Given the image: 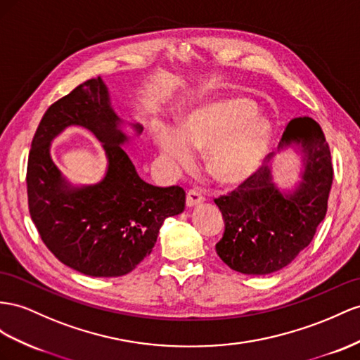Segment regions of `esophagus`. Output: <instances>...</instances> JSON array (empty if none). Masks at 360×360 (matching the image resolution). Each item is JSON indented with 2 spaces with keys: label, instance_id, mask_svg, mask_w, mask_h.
I'll use <instances>...</instances> for the list:
<instances>
[{
  "label": "esophagus",
  "instance_id": "esophagus-1",
  "mask_svg": "<svg viewBox=\"0 0 360 360\" xmlns=\"http://www.w3.org/2000/svg\"><path fill=\"white\" fill-rule=\"evenodd\" d=\"M204 196L200 195L199 191H196V190H188L187 191V199H186V204H187V207H196V205H199V204H202V202H204Z\"/></svg>",
  "mask_w": 360,
  "mask_h": 360
}]
</instances>
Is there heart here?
I'll use <instances>...</instances> for the list:
<instances>
[{"label": "heart", "instance_id": "1", "mask_svg": "<svg viewBox=\"0 0 360 360\" xmlns=\"http://www.w3.org/2000/svg\"><path fill=\"white\" fill-rule=\"evenodd\" d=\"M271 123L248 98H225L193 110L179 131L158 127L155 143L170 169H187L193 152H207L205 167L219 184L242 182L268 150Z\"/></svg>", "mask_w": 360, "mask_h": 360}]
</instances>
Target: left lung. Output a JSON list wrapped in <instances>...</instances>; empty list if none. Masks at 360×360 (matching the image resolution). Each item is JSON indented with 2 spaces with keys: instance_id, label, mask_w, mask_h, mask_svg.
Masks as SVG:
<instances>
[{
  "instance_id": "obj_1",
  "label": "left lung",
  "mask_w": 360,
  "mask_h": 360,
  "mask_svg": "<svg viewBox=\"0 0 360 360\" xmlns=\"http://www.w3.org/2000/svg\"><path fill=\"white\" fill-rule=\"evenodd\" d=\"M297 147L301 179L283 191L274 182L271 160L237 190L214 199L222 211L225 233L216 252L233 271L266 275L292 263L310 245L327 213L333 165L321 126L310 117L293 118L285 126L278 152Z\"/></svg>"
}]
</instances>
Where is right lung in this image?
<instances>
[{"instance_id": "1", "label": "right lung", "mask_w": 360, "mask_h": 360, "mask_svg": "<svg viewBox=\"0 0 360 360\" xmlns=\"http://www.w3.org/2000/svg\"><path fill=\"white\" fill-rule=\"evenodd\" d=\"M110 106L101 77L89 79L59 98L36 129L27 164V196L42 242L68 268L89 276H122L153 250L160 228L186 208L181 187L144 182L123 150L129 138ZM70 125L96 135L108 158L104 179L75 188L49 155L51 141ZM136 135L141 124H131Z\"/></svg>"}]
</instances>
